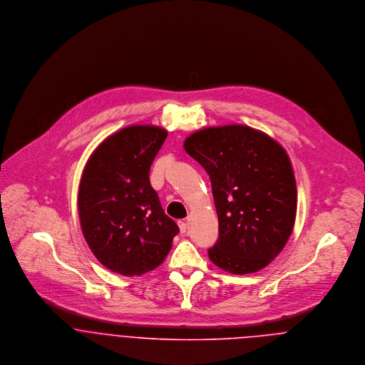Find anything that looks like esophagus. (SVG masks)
<instances>
[{
    "label": "esophagus",
    "instance_id": "obj_1",
    "mask_svg": "<svg viewBox=\"0 0 365 365\" xmlns=\"http://www.w3.org/2000/svg\"><path fill=\"white\" fill-rule=\"evenodd\" d=\"M178 226H180V232H181L182 235H185V233H187V229H188V225H187L184 220H180V222H178Z\"/></svg>",
    "mask_w": 365,
    "mask_h": 365
}]
</instances>
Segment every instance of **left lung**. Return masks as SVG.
<instances>
[{"label":"left lung","instance_id":"left-lung-1","mask_svg":"<svg viewBox=\"0 0 365 365\" xmlns=\"http://www.w3.org/2000/svg\"><path fill=\"white\" fill-rule=\"evenodd\" d=\"M184 149L210 178L219 239L209 259L232 274L260 271L281 253L295 223L297 184L287 152L245 125L201 129Z\"/></svg>","mask_w":365,"mask_h":365}]
</instances>
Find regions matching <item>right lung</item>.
<instances>
[{
  "label": "right lung",
  "mask_w": 365,
  "mask_h": 365,
  "mask_svg": "<svg viewBox=\"0 0 365 365\" xmlns=\"http://www.w3.org/2000/svg\"><path fill=\"white\" fill-rule=\"evenodd\" d=\"M167 130L133 125L106 138L90 156L78 187L81 230L108 269L133 277L158 267L177 223L161 208L150 185V165Z\"/></svg>",
  "instance_id": "obj_1"
}]
</instances>
